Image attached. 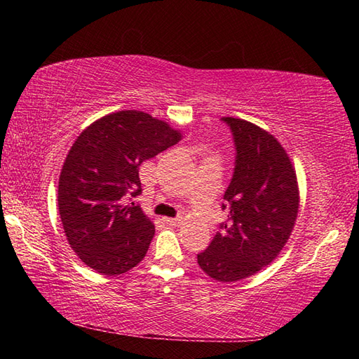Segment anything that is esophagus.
Here are the masks:
<instances>
[{
	"mask_svg": "<svg viewBox=\"0 0 359 359\" xmlns=\"http://www.w3.org/2000/svg\"><path fill=\"white\" fill-rule=\"evenodd\" d=\"M165 222L168 223V224H172V226H179V224H182V218L180 217H177V218H165Z\"/></svg>",
	"mask_w": 359,
	"mask_h": 359,
	"instance_id": "esophagus-1",
	"label": "esophagus"
}]
</instances>
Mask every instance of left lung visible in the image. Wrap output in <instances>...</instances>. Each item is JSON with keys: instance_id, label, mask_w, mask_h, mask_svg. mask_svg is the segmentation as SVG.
Listing matches in <instances>:
<instances>
[{"instance_id": "8db88e82", "label": "left lung", "mask_w": 359, "mask_h": 359, "mask_svg": "<svg viewBox=\"0 0 359 359\" xmlns=\"http://www.w3.org/2000/svg\"><path fill=\"white\" fill-rule=\"evenodd\" d=\"M236 142V168L224 193L222 224L198 264L217 282H238L271 264L293 233L299 185L291 158L269 131L223 117Z\"/></svg>"}]
</instances>
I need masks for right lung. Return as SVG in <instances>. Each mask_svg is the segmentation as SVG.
<instances>
[{
  "instance_id": "1",
  "label": "right lung",
  "mask_w": 359,
  "mask_h": 359,
  "mask_svg": "<svg viewBox=\"0 0 359 359\" xmlns=\"http://www.w3.org/2000/svg\"><path fill=\"white\" fill-rule=\"evenodd\" d=\"M180 139V130L142 111L107 114L77 136L60 172L58 212L82 263L104 276L141 263L155 224L125 198L141 193L139 166Z\"/></svg>"
}]
</instances>
